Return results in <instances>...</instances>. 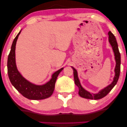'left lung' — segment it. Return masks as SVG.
Listing matches in <instances>:
<instances>
[{"label": "left lung", "instance_id": "8db88e82", "mask_svg": "<svg viewBox=\"0 0 127 127\" xmlns=\"http://www.w3.org/2000/svg\"><path fill=\"white\" fill-rule=\"evenodd\" d=\"M109 40L110 43L111 45L113 48V49L115 55V59L116 61V66L115 68V75L114 78L113 82H112L111 84L106 87L102 90H101L100 92L97 94H92V93L88 92V91L85 90L81 86L78 77L77 71L75 68L72 67V69L74 71V78L75 84L79 88V95L80 97H83V98H87V99H101L103 97H105L108 93L110 92L112 89L114 88V87L115 86L116 83L118 82V80L119 79V75H120V63H121V60H120V53L119 52V48H118V45L117 41H116V38L114 34L111 32H109Z\"/></svg>", "mask_w": 127, "mask_h": 127}]
</instances>
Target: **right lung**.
<instances>
[{"instance_id":"1","label":"right lung","mask_w":127,"mask_h":127,"mask_svg":"<svg viewBox=\"0 0 127 127\" xmlns=\"http://www.w3.org/2000/svg\"><path fill=\"white\" fill-rule=\"evenodd\" d=\"M21 31L14 38L11 51L8 57L7 68L8 77L12 84L23 96L30 99L38 100L48 98L52 95L57 76L63 68L52 75L51 79L42 86H36L26 80L17 69L15 61V48L16 41Z\"/></svg>"}]
</instances>
